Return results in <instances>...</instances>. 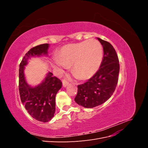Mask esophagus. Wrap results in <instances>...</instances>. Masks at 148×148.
<instances>
[{
  "label": "esophagus",
  "instance_id": "obj_1",
  "mask_svg": "<svg viewBox=\"0 0 148 148\" xmlns=\"http://www.w3.org/2000/svg\"><path fill=\"white\" fill-rule=\"evenodd\" d=\"M62 83H63V86L64 87H66L67 85L69 84V82L66 81L65 79H63L62 80Z\"/></svg>",
  "mask_w": 148,
  "mask_h": 148
}]
</instances>
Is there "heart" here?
Listing matches in <instances>:
<instances>
[{
  "mask_svg": "<svg viewBox=\"0 0 148 148\" xmlns=\"http://www.w3.org/2000/svg\"><path fill=\"white\" fill-rule=\"evenodd\" d=\"M103 50L101 43L91 39L62 47L54 60L58 71L71 66V73L78 79L84 81L96 74L102 64Z\"/></svg>",
  "mask_w": 148,
  "mask_h": 148,
  "instance_id": "heart-1",
  "label": "heart"
}]
</instances>
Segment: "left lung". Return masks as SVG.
Segmentation results:
<instances>
[{
    "label": "left lung",
    "instance_id": "obj_1",
    "mask_svg": "<svg viewBox=\"0 0 148 148\" xmlns=\"http://www.w3.org/2000/svg\"><path fill=\"white\" fill-rule=\"evenodd\" d=\"M102 44L104 56L99 69L88 82L78 85L75 101L86 108H92L108 100L113 95L119 80L118 56L112 44L97 38Z\"/></svg>",
    "mask_w": 148,
    "mask_h": 148
}]
</instances>
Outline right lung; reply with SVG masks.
Segmentation results:
<instances>
[{"mask_svg":"<svg viewBox=\"0 0 148 148\" xmlns=\"http://www.w3.org/2000/svg\"><path fill=\"white\" fill-rule=\"evenodd\" d=\"M48 44L36 46L26 53L20 64L19 92L22 104L33 119L47 122L53 117L56 111V96L62 88V83L58 78L49 72L44 81L35 87L26 83L24 69L31 57L47 55Z\"/></svg>","mask_w":148,"mask_h":148,"instance_id":"1","label":"right lung"}]
</instances>
